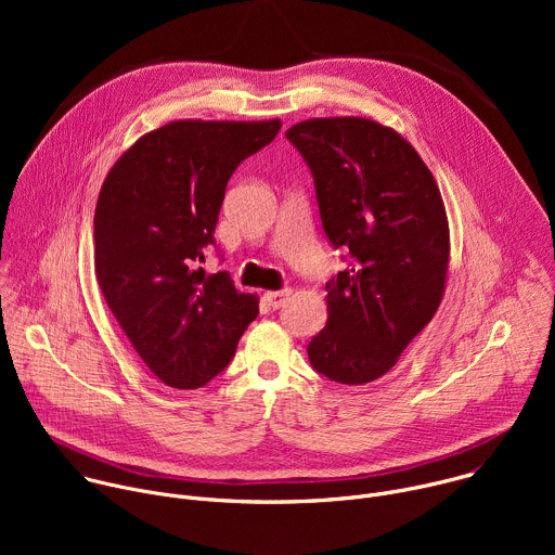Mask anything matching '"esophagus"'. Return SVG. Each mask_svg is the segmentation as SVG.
Returning <instances> with one entry per match:
<instances>
[{
  "label": "esophagus",
  "instance_id": "34e87169",
  "mask_svg": "<svg viewBox=\"0 0 555 555\" xmlns=\"http://www.w3.org/2000/svg\"><path fill=\"white\" fill-rule=\"evenodd\" d=\"M289 294H292V289H279V292H266V294H263V298H266L268 307H272V309H281V307L287 302Z\"/></svg>",
  "mask_w": 555,
  "mask_h": 555
}]
</instances>
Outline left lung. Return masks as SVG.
Masks as SVG:
<instances>
[{
    "label": "left lung",
    "instance_id": "left-lung-1",
    "mask_svg": "<svg viewBox=\"0 0 555 555\" xmlns=\"http://www.w3.org/2000/svg\"><path fill=\"white\" fill-rule=\"evenodd\" d=\"M313 176L325 234L351 255L327 289V325L307 345L338 384L388 373L446 292L450 228L439 186L398 131L371 118H309L285 131Z\"/></svg>",
    "mask_w": 555,
    "mask_h": 555
}]
</instances>
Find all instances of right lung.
<instances>
[{"mask_svg":"<svg viewBox=\"0 0 555 555\" xmlns=\"http://www.w3.org/2000/svg\"><path fill=\"white\" fill-rule=\"evenodd\" d=\"M281 120H173L140 135L107 173L94 215V270L120 330L173 388L228 366L259 298L206 274L225 184Z\"/></svg>","mask_w":555,"mask_h":555,"instance_id":"add662e5","label":"right lung"}]
</instances>
